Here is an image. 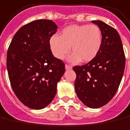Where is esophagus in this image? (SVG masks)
<instances>
[{
  "mask_svg": "<svg viewBox=\"0 0 130 130\" xmlns=\"http://www.w3.org/2000/svg\"><path fill=\"white\" fill-rule=\"evenodd\" d=\"M65 68H66L67 70H70V69H72V67H71V65H69V64H66V65H65Z\"/></svg>",
  "mask_w": 130,
  "mask_h": 130,
  "instance_id": "esophagus-1",
  "label": "esophagus"
}]
</instances>
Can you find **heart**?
<instances>
[{"instance_id": "1", "label": "heart", "mask_w": 130, "mask_h": 130, "mask_svg": "<svg viewBox=\"0 0 130 130\" xmlns=\"http://www.w3.org/2000/svg\"><path fill=\"white\" fill-rule=\"evenodd\" d=\"M102 42V32L96 25H72L63 28L59 36L52 37L50 45L53 55L59 59H63L71 49V62L81 60L86 63L96 57Z\"/></svg>"}]
</instances>
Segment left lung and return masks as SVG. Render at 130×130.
Listing matches in <instances>:
<instances>
[{"instance_id":"left-lung-1","label":"left lung","mask_w":130,"mask_h":130,"mask_svg":"<svg viewBox=\"0 0 130 130\" xmlns=\"http://www.w3.org/2000/svg\"><path fill=\"white\" fill-rule=\"evenodd\" d=\"M102 32L103 42L96 57L83 66H75V91L86 106L106 105L118 91L125 67V56L118 31L100 20H93Z\"/></svg>"}]
</instances>
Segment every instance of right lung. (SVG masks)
<instances>
[{
    "label": "right lung",
    "instance_id": "add662e5",
    "mask_svg": "<svg viewBox=\"0 0 130 130\" xmlns=\"http://www.w3.org/2000/svg\"><path fill=\"white\" fill-rule=\"evenodd\" d=\"M57 28L50 20H34L19 29L8 50L11 87L20 101L32 109H42L52 101L65 72L63 61L50 49V38Z\"/></svg>",
    "mask_w": 130,
    "mask_h": 130
}]
</instances>
